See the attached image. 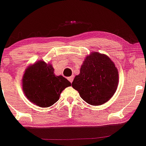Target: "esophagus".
I'll return each mask as SVG.
<instances>
[{"label": "esophagus", "instance_id": "34e87169", "mask_svg": "<svg viewBox=\"0 0 146 146\" xmlns=\"http://www.w3.org/2000/svg\"><path fill=\"white\" fill-rule=\"evenodd\" d=\"M73 78H74V77L71 76V77H70V78H68V80L70 82H71V83H72V82H73Z\"/></svg>", "mask_w": 146, "mask_h": 146}]
</instances>
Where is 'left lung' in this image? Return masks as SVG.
<instances>
[{"mask_svg":"<svg viewBox=\"0 0 146 146\" xmlns=\"http://www.w3.org/2000/svg\"><path fill=\"white\" fill-rule=\"evenodd\" d=\"M118 85V71L108 56L92 52L72 82L82 99L88 104H104L113 96Z\"/></svg>","mask_w":146,"mask_h":146,"instance_id":"8db88e82","label":"left lung"}]
</instances>
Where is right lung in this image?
Instances as JSON below:
<instances>
[{"label":"right lung","instance_id":"right-lung-1","mask_svg":"<svg viewBox=\"0 0 146 146\" xmlns=\"http://www.w3.org/2000/svg\"><path fill=\"white\" fill-rule=\"evenodd\" d=\"M51 64L36 61L26 69L22 79V89L27 99L41 108H48L58 101L61 92L71 86L62 75L56 76Z\"/></svg>","mask_w":146,"mask_h":146}]
</instances>
